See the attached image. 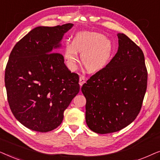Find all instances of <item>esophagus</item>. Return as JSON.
Returning a JSON list of instances; mask_svg holds the SVG:
<instances>
[{"instance_id": "esophagus-1", "label": "esophagus", "mask_w": 160, "mask_h": 160, "mask_svg": "<svg viewBox=\"0 0 160 160\" xmlns=\"http://www.w3.org/2000/svg\"><path fill=\"white\" fill-rule=\"evenodd\" d=\"M85 83V77L84 76H81L79 77V85L82 86Z\"/></svg>"}]
</instances>
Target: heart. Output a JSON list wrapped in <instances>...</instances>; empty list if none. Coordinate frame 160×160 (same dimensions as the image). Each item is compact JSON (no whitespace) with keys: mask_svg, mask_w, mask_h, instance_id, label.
I'll use <instances>...</instances> for the list:
<instances>
[{"mask_svg":"<svg viewBox=\"0 0 160 160\" xmlns=\"http://www.w3.org/2000/svg\"><path fill=\"white\" fill-rule=\"evenodd\" d=\"M113 43L103 35L90 31H81L74 36L72 43H66L64 58L70 68L73 70L78 62V52L81 62L89 73H97L105 68L112 59Z\"/></svg>","mask_w":160,"mask_h":160,"instance_id":"1","label":"heart"}]
</instances>
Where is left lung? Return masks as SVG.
<instances>
[{"label": "left lung", "instance_id": "8db88e82", "mask_svg": "<svg viewBox=\"0 0 160 160\" xmlns=\"http://www.w3.org/2000/svg\"><path fill=\"white\" fill-rule=\"evenodd\" d=\"M119 49L108 65L83 84L86 122L99 134L117 132L141 111L147 87V70L141 48L118 33Z\"/></svg>", "mask_w": 160, "mask_h": 160}]
</instances>
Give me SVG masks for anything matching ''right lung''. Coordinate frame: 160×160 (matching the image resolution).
Returning <instances> with one entry per match:
<instances>
[{
    "mask_svg": "<svg viewBox=\"0 0 160 160\" xmlns=\"http://www.w3.org/2000/svg\"><path fill=\"white\" fill-rule=\"evenodd\" d=\"M73 26L35 28L11 52L5 71L8 102L15 118L30 130L46 132L58 128L79 92L78 74L56 52Z\"/></svg>",
    "mask_w": 160,
    "mask_h": 160,
    "instance_id": "right-lung-1",
    "label": "right lung"
}]
</instances>
